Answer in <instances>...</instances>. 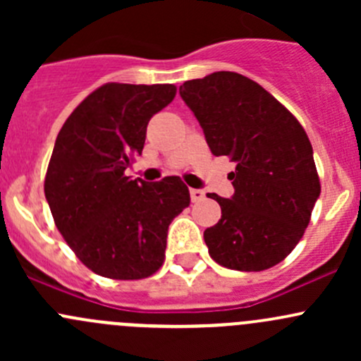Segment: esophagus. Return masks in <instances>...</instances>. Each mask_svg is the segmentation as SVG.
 I'll return each mask as SVG.
<instances>
[{
    "label": "esophagus",
    "mask_w": 361,
    "mask_h": 361,
    "mask_svg": "<svg viewBox=\"0 0 361 361\" xmlns=\"http://www.w3.org/2000/svg\"><path fill=\"white\" fill-rule=\"evenodd\" d=\"M204 190H201V188H190V199H192V202H199V201H202L204 199Z\"/></svg>",
    "instance_id": "obj_1"
}]
</instances>
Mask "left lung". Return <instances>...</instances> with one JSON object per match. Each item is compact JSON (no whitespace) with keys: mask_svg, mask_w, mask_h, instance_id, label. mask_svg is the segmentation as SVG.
Wrapping results in <instances>:
<instances>
[{"mask_svg":"<svg viewBox=\"0 0 361 361\" xmlns=\"http://www.w3.org/2000/svg\"><path fill=\"white\" fill-rule=\"evenodd\" d=\"M181 99L201 123L211 154L235 162L231 199L204 241L216 264L264 271L285 260L304 235L319 197L312 147L298 120L253 80L216 71L188 80Z\"/></svg>","mask_w":361,"mask_h":361,"instance_id":"obj_1","label":"left lung"}]
</instances>
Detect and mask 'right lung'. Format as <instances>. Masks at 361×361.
<instances>
[{
	"instance_id": "add662e5",
	"label": "right lung",
	"mask_w": 361,
	"mask_h": 361,
	"mask_svg": "<svg viewBox=\"0 0 361 361\" xmlns=\"http://www.w3.org/2000/svg\"><path fill=\"white\" fill-rule=\"evenodd\" d=\"M176 96L169 83H106L87 96L57 134L45 197L57 228L96 274L143 279L164 264L169 224L190 204L178 176H126L147 126Z\"/></svg>"
}]
</instances>
